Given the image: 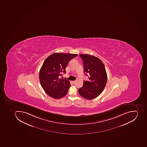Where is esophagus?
I'll use <instances>...</instances> for the list:
<instances>
[{"label": "esophagus", "mask_w": 147, "mask_h": 147, "mask_svg": "<svg viewBox=\"0 0 147 147\" xmlns=\"http://www.w3.org/2000/svg\"><path fill=\"white\" fill-rule=\"evenodd\" d=\"M75 82H76V81H75V80H74V81H71V82H72V83H73V84L75 83Z\"/></svg>", "instance_id": "obj_1"}]
</instances>
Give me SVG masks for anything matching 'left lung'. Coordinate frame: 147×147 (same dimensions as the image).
I'll use <instances>...</instances> for the list:
<instances>
[{
	"label": "left lung",
	"instance_id": "left-lung-1",
	"mask_svg": "<svg viewBox=\"0 0 147 147\" xmlns=\"http://www.w3.org/2000/svg\"><path fill=\"white\" fill-rule=\"evenodd\" d=\"M80 56L83 62L84 72L89 80L84 81L82 87L78 90L79 93L83 98L91 100L104 90L107 80V73L105 65L99 58L87 54Z\"/></svg>",
	"mask_w": 147,
	"mask_h": 147
}]
</instances>
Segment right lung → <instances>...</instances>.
Returning <instances> with one entry per match:
<instances>
[{
    "mask_svg": "<svg viewBox=\"0 0 147 147\" xmlns=\"http://www.w3.org/2000/svg\"><path fill=\"white\" fill-rule=\"evenodd\" d=\"M77 54L54 53L47 58L41 67L39 80L41 86L50 97L59 99L66 95L71 84L66 79L59 78L66 73L68 62Z\"/></svg>",
    "mask_w": 147,
    "mask_h": 147,
    "instance_id": "right-lung-1",
    "label": "right lung"
}]
</instances>
